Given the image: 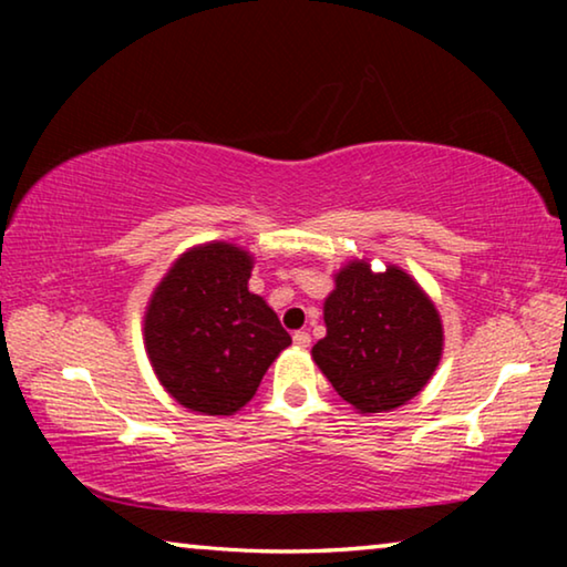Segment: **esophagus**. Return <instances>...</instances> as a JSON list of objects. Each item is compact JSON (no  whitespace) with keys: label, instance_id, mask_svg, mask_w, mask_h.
<instances>
[{"label":"esophagus","instance_id":"1","mask_svg":"<svg viewBox=\"0 0 567 567\" xmlns=\"http://www.w3.org/2000/svg\"><path fill=\"white\" fill-rule=\"evenodd\" d=\"M292 340H295V344H297V348H302V350H307V348H310V342H312V338H310V332H305V330H300V332H295V334H292Z\"/></svg>","mask_w":567,"mask_h":567}]
</instances>
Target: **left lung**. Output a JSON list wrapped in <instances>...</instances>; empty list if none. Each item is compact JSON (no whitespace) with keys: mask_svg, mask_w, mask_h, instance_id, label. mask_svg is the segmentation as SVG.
<instances>
[{"mask_svg":"<svg viewBox=\"0 0 567 567\" xmlns=\"http://www.w3.org/2000/svg\"><path fill=\"white\" fill-rule=\"evenodd\" d=\"M322 315L328 334L312 348V360L362 415L405 405L435 375L443 320L402 267L375 272L368 260L342 265Z\"/></svg>","mask_w":567,"mask_h":567,"instance_id":"left-lung-1","label":"left lung"}]
</instances>
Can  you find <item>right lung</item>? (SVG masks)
<instances>
[{"label": "right lung", "instance_id": "right-lung-1", "mask_svg": "<svg viewBox=\"0 0 567 567\" xmlns=\"http://www.w3.org/2000/svg\"><path fill=\"white\" fill-rule=\"evenodd\" d=\"M255 257L233 243L182 252L150 295L145 350L182 408L229 417L255 398L292 338L260 295L249 292Z\"/></svg>", "mask_w": 567, "mask_h": 567}]
</instances>
